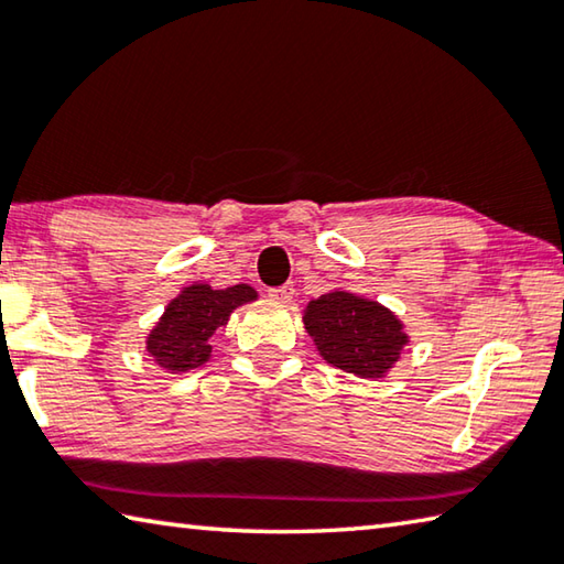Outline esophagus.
I'll return each mask as SVG.
<instances>
[{"label":"esophagus","instance_id":"obj_1","mask_svg":"<svg viewBox=\"0 0 564 564\" xmlns=\"http://www.w3.org/2000/svg\"><path fill=\"white\" fill-rule=\"evenodd\" d=\"M267 294H270V300H274V302H292L294 284L288 282V284H282V288H272V290H267Z\"/></svg>","mask_w":564,"mask_h":564}]
</instances>
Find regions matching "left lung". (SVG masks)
<instances>
[{
    "mask_svg": "<svg viewBox=\"0 0 564 564\" xmlns=\"http://www.w3.org/2000/svg\"><path fill=\"white\" fill-rule=\"evenodd\" d=\"M302 322L324 361L361 379L387 377L409 344L397 314L347 290L312 300Z\"/></svg>",
    "mask_w": 564,
    "mask_h": 564,
    "instance_id": "left-lung-1",
    "label": "left lung"
}]
</instances>
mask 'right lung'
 Returning a JSON list of instances; mask_svg holds the SVG:
<instances>
[{
	"label": "right lung",
	"mask_w": 564,
	"mask_h": 564,
	"mask_svg": "<svg viewBox=\"0 0 564 564\" xmlns=\"http://www.w3.org/2000/svg\"><path fill=\"white\" fill-rule=\"evenodd\" d=\"M257 292L250 284L213 290L205 282H193L167 302L161 319L148 332V357L167 373H185L200 369L213 357L215 332L225 327L230 314L247 302H254Z\"/></svg>",
	"instance_id": "1"
}]
</instances>
